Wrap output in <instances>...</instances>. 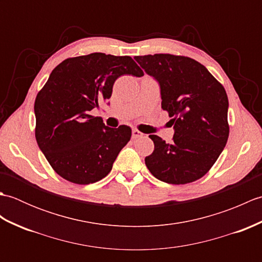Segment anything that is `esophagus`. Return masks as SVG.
I'll return each instance as SVG.
<instances>
[{"label":"esophagus","instance_id":"1","mask_svg":"<svg viewBox=\"0 0 262 262\" xmlns=\"http://www.w3.org/2000/svg\"><path fill=\"white\" fill-rule=\"evenodd\" d=\"M143 136V134L142 133L140 132V130H137V129H133V132H132V137L134 138H138V137H142Z\"/></svg>","mask_w":262,"mask_h":262}]
</instances>
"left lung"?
I'll list each match as a JSON object with an SVG mask.
<instances>
[{
    "label": "left lung",
    "mask_w": 262,
    "mask_h": 262,
    "mask_svg": "<svg viewBox=\"0 0 262 262\" xmlns=\"http://www.w3.org/2000/svg\"><path fill=\"white\" fill-rule=\"evenodd\" d=\"M134 58L158 81L161 107L169 113L174 129L170 144L149 135L154 151L145 158L147 169L171 185L200 179L214 165L229 138V99L224 86L192 58L170 54Z\"/></svg>",
    "instance_id": "obj_1"
}]
</instances>
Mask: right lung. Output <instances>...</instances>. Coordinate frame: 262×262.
<instances>
[{
  "instance_id": "1",
  "label": "right lung",
  "mask_w": 262,
  "mask_h": 262,
  "mask_svg": "<svg viewBox=\"0 0 262 262\" xmlns=\"http://www.w3.org/2000/svg\"><path fill=\"white\" fill-rule=\"evenodd\" d=\"M121 75H144L129 56L92 53L63 60L35 101L36 140L57 174L89 185L107 176L132 137L130 127L110 128L91 111L107 102Z\"/></svg>"
}]
</instances>
